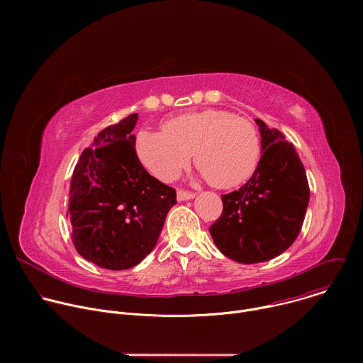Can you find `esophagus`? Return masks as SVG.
I'll use <instances>...</instances> for the list:
<instances>
[{
    "label": "esophagus",
    "mask_w": 363,
    "mask_h": 363,
    "mask_svg": "<svg viewBox=\"0 0 363 363\" xmlns=\"http://www.w3.org/2000/svg\"><path fill=\"white\" fill-rule=\"evenodd\" d=\"M177 198H178V201H188V199H194V198H195V192H189V191L179 189V191L177 192Z\"/></svg>",
    "instance_id": "obj_1"
}]
</instances>
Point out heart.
I'll return each instance as SVG.
<instances>
[{"label":"heart","instance_id":"1","mask_svg":"<svg viewBox=\"0 0 363 363\" xmlns=\"http://www.w3.org/2000/svg\"><path fill=\"white\" fill-rule=\"evenodd\" d=\"M194 160L216 188L245 182L260 158V140L252 123L227 111L182 113L165 122L164 130H140L136 153L143 167L162 181L175 179Z\"/></svg>","mask_w":363,"mask_h":363}]
</instances>
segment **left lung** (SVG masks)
Returning <instances> with one entry per match:
<instances>
[{"label": "left lung", "instance_id": "left-lung-1", "mask_svg": "<svg viewBox=\"0 0 363 363\" xmlns=\"http://www.w3.org/2000/svg\"><path fill=\"white\" fill-rule=\"evenodd\" d=\"M262 158L251 178L223 199V214L210 227L217 248L242 264L269 262L297 238L310 189L293 143L277 129L255 119Z\"/></svg>", "mask_w": 363, "mask_h": 363}]
</instances>
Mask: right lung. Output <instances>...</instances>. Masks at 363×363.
Returning a JSON list of instances; mask_svg holds the SVG:
<instances>
[{"mask_svg": "<svg viewBox=\"0 0 363 363\" xmlns=\"http://www.w3.org/2000/svg\"><path fill=\"white\" fill-rule=\"evenodd\" d=\"M138 113L94 136L73 171L69 198L72 240L87 262L108 270L138 266L157 245L174 188L147 174L132 135Z\"/></svg>", "mask_w": 363, "mask_h": 363, "instance_id": "obj_1", "label": "right lung"}]
</instances>
